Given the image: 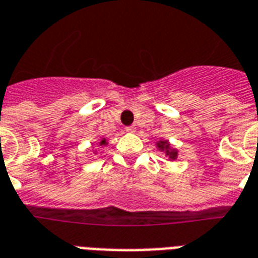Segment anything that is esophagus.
Returning a JSON list of instances; mask_svg holds the SVG:
<instances>
[{
    "mask_svg": "<svg viewBox=\"0 0 258 258\" xmlns=\"http://www.w3.org/2000/svg\"><path fill=\"white\" fill-rule=\"evenodd\" d=\"M125 131L129 132V133H133V132H136V126H135V125H131V126H126V127H125Z\"/></svg>",
    "mask_w": 258,
    "mask_h": 258,
    "instance_id": "1",
    "label": "esophagus"
}]
</instances>
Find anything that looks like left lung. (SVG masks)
Masks as SVG:
<instances>
[{"mask_svg":"<svg viewBox=\"0 0 258 258\" xmlns=\"http://www.w3.org/2000/svg\"><path fill=\"white\" fill-rule=\"evenodd\" d=\"M158 148H160V149L166 150V154H168L169 157L172 158V160H174V158H176L177 152H174V150H170V149H169L168 142H160V144H158Z\"/></svg>","mask_w":258,"mask_h":258,"instance_id":"8db88e82","label":"left lung"}]
</instances>
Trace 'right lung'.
<instances>
[{
    "label": "right lung",
    "mask_w": 258,
    "mask_h": 258,
    "mask_svg": "<svg viewBox=\"0 0 258 258\" xmlns=\"http://www.w3.org/2000/svg\"><path fill=\"white\" fill-rule=\"evenodd\" d=\"M105 144H106V142H105V140H102V141H101V145H105Z\"/></svg>",
    "instance_id": "obj_1"
}]
</instances>
